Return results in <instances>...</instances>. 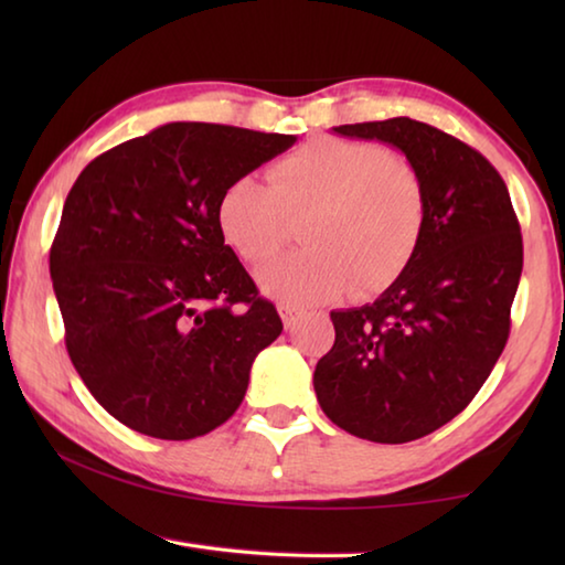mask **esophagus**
Returning <instances> with one entry per match:
<instances>
[{
	"label": "esophagus",
	"instance_id": "34e87169",
	"mask_svg": "<svg viewBox=\"0 0 565 565\" xmlns=\"http://www.w3.org/2000/svg\"><path fill=\"white\" fill-rule=\"evenodd\" d=\"M279 313H281V321H284V329L286 331H291L296 323H299V317H301V311L299 309H294V306H279Z\"/></svg>",
	"mask_w": 565,
	"mask_h": 565
}]
</instances>
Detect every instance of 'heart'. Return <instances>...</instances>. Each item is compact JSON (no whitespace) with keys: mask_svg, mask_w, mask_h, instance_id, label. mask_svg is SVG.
I'll use <instances>...</instances> for the list:
<instances>
[{"mask_svg":"<svg viewBox=\"0 0 565 565\" xmlns=\"http://www.w3.org/2000/svg\"><path fill=\"white\" fill-rule=\"evenodd\" d=\"M306 218L311 248L266 264L262 291L291 306L384 291L406 269L424 234L426 194L404 157L371 141L313 139L271 169V184L238 177L216 204L224 242L242 259H271Z\"/></svg>","mask_w":565,"mask_h":565,"instance_id":"1","label":"heart"}]
</instances>
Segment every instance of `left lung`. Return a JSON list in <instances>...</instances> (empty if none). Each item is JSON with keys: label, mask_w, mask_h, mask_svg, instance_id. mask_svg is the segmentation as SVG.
<instances>
[{"label": "left lung", "mask_w": 565, "mask_h": 565, "mask_svg": "<svg viewBox=\"0 0 565 565\" xmlns=\"http://www.w3.org/2000/svg\"><path fill=\"white\" fill-rule=\"evenodd\" d=\"M333 134L396 147L424 181L426 222L408 266L374 303L331 311L337 341L313 391L351 436L416 441L471 404L509 341L521 226L499 171L451 134L408 117Z\"/></svg>", "instance_id": "1"}]
</instances>
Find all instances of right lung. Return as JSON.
Here are the masks:
<instances>
[{"label": "right lung", "mask_w": 565, "mask_h": 565, "mask_svg": "<svg viewBox=\"0 0 565 565\" xmlns=\"http://www.w3.org/2000/svg\"><path fill=\"white\" fill-rule=\"evenodd\" d=\"M294 145V134L171 121L74 181L50 274L76 374L124 426L189 441L244 401L254 359L284 327L224 244L216 204Z\"/></svg>", "instance_id": "1"}]
</instances>
